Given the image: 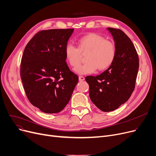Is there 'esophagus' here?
I'll use <instances>...</instances> for the list:
<instances>
[{
    "label": "esophagus",
    "mask_w": 156,
    "mask_h": 156,
    "mask_svg": "<svg viewBox=\"0 0 156 156\" xmlns=\"http://www.w3.org/2000/svg\"><path fill=\"white\" fill-rule=\"evenodd\" d=\"M79 79L80 81H83V80H84L85 78H84V77L83 76H80L79 77Z\"/></svg>",
    "instance_id": "1"
}]
</instances>
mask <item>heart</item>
<instances>
[{"instance_id":"b5f03b06","label":"heart","mask_w":156,"mask_h":156,"mask_svg":"<svg viewBox=\"0 0 156 156\" xmlns=\"http://www.w3.org/2000/svg\"><path fill=\"white\" fill-rule=\"evenodd\" d=\"M66 62L72 69H76L82 61L83 55H86L83 66L76 69L79 74L94 72L108 69L114 63L117 49L115 44L103 37L94 33L87 34L77 41V48L72 44H66L64 50Z\"/></svg>"}]
</instances>
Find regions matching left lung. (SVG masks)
<instances>
[{"label":"left lung","instance_id":"obj_1","mask_svg":"<svg viewBox=\"0 0 156 156\" xmlns=\"http://www.w3.org/2000/svg\"><path fill=\"white\" fill-rule=\"evenodd\" d=\"M117 49L112 65L100 75L86 76L92 102L103 112H110L126 102L135 87L139 58L131 39L121 30L108 28Z\"/></svg>","mask_w":156,"mask_h":156}]
</instances>
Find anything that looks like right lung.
I'll use <instances>...</instances> for the list:
<instances>
[{"instance_id":"obj_1","label":"right lung","mask_w":156,"mask_h":156,"mask_svg":"<svg viewBox=\"0 0 156 156\" xmlns=\"http://www.w3.org/2000/svg\"><path fill=\"white\" fill-rule=\"evenodd\" d=\"M73 28L44 30L37 33L22 55L20 75L32 104L55 114L68 104L79 77L66 63L64 50Z\"/></svg>"}]
</instances>
